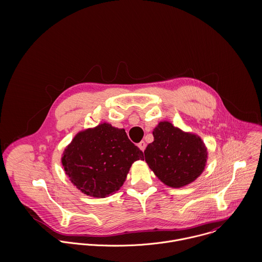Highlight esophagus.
Segmentation results:
<instances>
[{
	"label": "esophagus",
	"mask_w": 262,
	"mask_h": 262,
	"mask_svg": "<svg viewBox=\"0 0 262 262\" xmlns=\"http://www.w3.org/2000/svg\"><path fill=\"white\" fill-rule=\"evenodd\" d=\"M138 147L142 150V151H144L145 148H146V143H145L144 141H141V142L138 144Z\"/></svg>",
	"instance_id": "esophagus-1"
}]
</instances>
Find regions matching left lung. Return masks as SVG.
Here are the masks:
<instances>
[{
	"mask_svg": "<svg viewBox=\"0 0 262 262\" xmlns=\"http://www.w3.org/2000/svg\"><path fill=\"white\" fill-rule=\"evenodd\" d=\"M152 134L154 140L144 151L145 161L165 186L186 187L203 173L208 149L199 135L168 121L159 122Z\"/></svg>",
	"mask_w": 262,
	"mask_h": 262,
	"instance_id": "obj_1",
	"label": "left lung"
}]
</instances>
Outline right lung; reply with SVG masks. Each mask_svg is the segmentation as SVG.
Here are the masks:
<instances>
[{
    "instance_id": "1",
    "label": "right lung",
    "mask_w": 262,
    "mask_h": 262,
    "mask_svg": "<svg viewBox=\"0 0 262 262\" xmlns=\"http://www.w3.org/2000/svg\"><path fill=\"white\" fill-rule=\"evenodd\" d=\"M143 152L125 129L101 123L79 131L62 153L61 163L74 186L86 195L105 198L123 186L132 163Z\"/></svg>"
}]
</instances>
